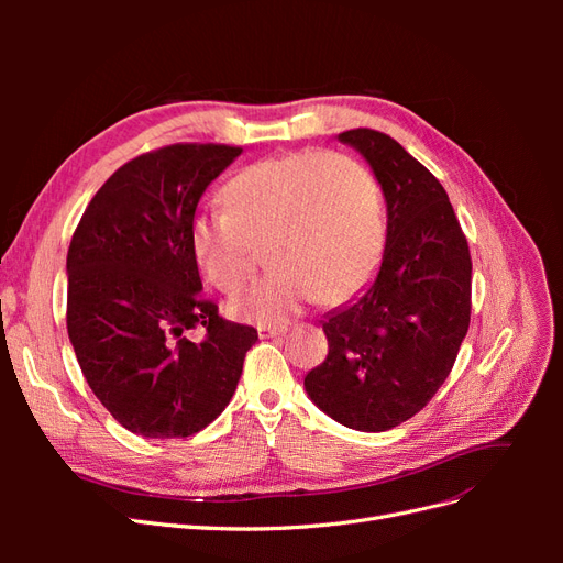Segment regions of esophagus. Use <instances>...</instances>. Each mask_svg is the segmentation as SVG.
Masks as SVG:
<instances>
[{
  "mask_svg": "<svg viewBox=\"0 0 563 563\" xmlns=\"http://www.w3.org/2000/svg\"><path fill=\"white\" fill-rule=\"evenodd\" d=\"M286 323H269V327H258V333L261 338H275V335H282L286 333Z\"/></svg>",
  "mask_w": 563,
  "mask_h": 563,
  "instance_id": "1",
  "label": "esophagus"
}]
</instances>
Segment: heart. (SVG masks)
Returning a JSON list of instances; mask_svg holds the SVG:
<instances>
[{
	"instance_id": "1",
	"label": "heart",
	"mask_w": 563,
	"mask_h": 563,
	"mask_svg": "<svg viewBox=\"0 0 563 563\" xmlns=\"http://www.w3.org/2000/svg\"><path fill=\"white\" fill-rule=\"evenodd\" d=\"M225 211L197 213L187 230L192 261L211 286L234 294L253 275L258 249L275 269L230 300V314L284 323L314 296L354 298L385 251L380 187L356 159L305 150L255 162L220 190Z\"/></svg>"
}]
</instances>
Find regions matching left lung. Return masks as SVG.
<instances>
[{"instance_id": "obj_1", "label": "left lung", "mask_w": 563, "mask_h": 563, "mask_svg": "<svg viewBox=\"0 0 563 563\" xmlns=\"http://www.w3.org/2000/svg\"><path fill=\"white\" fill-rule=\"evenodd\" d=\"M371 164L387 201L383 265L368 291L329 314V354L305 376L312 401L352 430L385 432L444 385L470 329L472 258L449 195L387 133L338 135Z\"/></svg>"}]
</instances>
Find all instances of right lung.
Segmentation results:
<instances>
[{"mask_svg": "<svg viewBox=\"0 0 563 563\" xmlns=\"http://www.w3.org/2000/svg\"><path fill=\"white\" fill-rule=\"evenodd\" d=\"M242 147L143 152L93 195L67 249V335L93 395L133 434L183 439L230 404L258 331L201 296L187 230ZM197 328L201 341L184 333Z\"/></svg>", "mask_w": 563, "mask_h": 563, "instance_id": "right-lung-1", "label": "right lung"}]
</instances>
